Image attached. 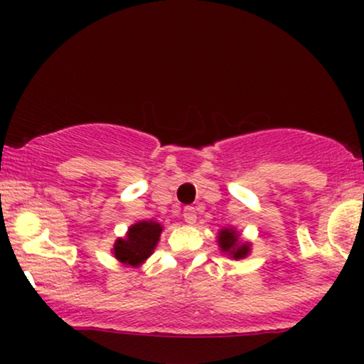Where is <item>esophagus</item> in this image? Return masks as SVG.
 I'll list each match as a JSON object with an SVG mask.
<instances>
[{"label":"esophagus","instance_id":"esophagus-1","mask_svg":"<svg viewBox=\"0 0 364 364\" xmlns=\"http://www.w3.org/2000/svg\"><path fill=\"white\" fill-rule=\"evenodd\" d=\"M183 217H185L186 224H195L196 210L193 207H185V210H183Z\"/></svg>","mask_w":364,"mask_h":364}]
</instances>
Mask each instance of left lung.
<instances>
[{"mask_svg": "<svg viewBox=\"0 0 364 364\" xmlns=\"http://www.w3.org/2000/svg\"><path fill=\"white\" fill-rule=\"evenodd\" d=\"M217 246L232 260H243L252 253V243L241 240V235L235 228H223L217 232Z\"/></svg>", "mask_w": 364, "mask_h": 364, "instance_id": "1", "label": "left lung"}]
</instances>
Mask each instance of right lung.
I'll return each mask as SVG.
<instances>
[{
    "mask_svg": "<svg viewBox=\"0 0 364 364\" xmlns=\"http://www.w3.org/2000/svg\"><path fill=\"white\" fill-rule=\"evenodd\" d=\"M162 229L164 228L157 220H140L132 224L127 235L114 241L111 253L123 265L140 267L156 250Z\"/></svg>",
    "mask_w": 364,
    "mask_h": 364,
    "instance_id": "add662e5",
    "label": "right lung"
}]
</instances>
